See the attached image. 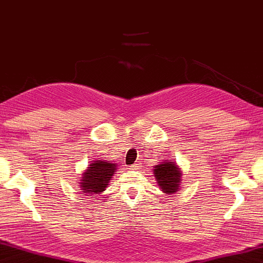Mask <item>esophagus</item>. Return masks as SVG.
Masks as SVG:
<instances>
[{
  "mask_svg": "<svg viewBox=\"0 0 263 263\" xmlns=\"http://www.w3.org/2000/svg\"><path fill=\"white\" fill-rule=\"evenodd\" d=\"M141 164L140 163H135V164L132 165V170H140L141 169Z\"/></svg>",
  "mask_w": 263,
  "mask_h": 263,
  "instance_id": "esophagus-1",
  "label": "esophagus"
}]
</instances>
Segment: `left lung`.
<instances>
[{"label": "left lung", "mask_w": 263, "mask_h": 263, "mask_svg": "<svg viewBox=\"0 0 263 263\" xmlns=\"http://www.w3.org/2000/svg\"><path fill=\"white\" fill-rule=\"evenodd\" d=\"M154 167V176L157 180V185L164 195L170 196L179 191L180 184L183 183V172L177 163L164 160Z\"/></svg>", "instance_id": "obj_1"}]
</instances>
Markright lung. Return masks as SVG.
<instances>
[{"mask_svg":"<svg viewBox=\"0 0 263 263\" xmlns=\"http://www.w3.org/2000/svg\"><path fill=\"white\" fill-rule=\"evenodd\" d=\"M118 170V165L106 160L91 162L79 177V187L81 195L97 197L105 191L110 179Z\"/></svg>","mask_w":263,"mask_h":263,"instance_id":"obj_1","label":"right lung"}]
</instances>
